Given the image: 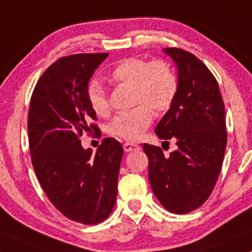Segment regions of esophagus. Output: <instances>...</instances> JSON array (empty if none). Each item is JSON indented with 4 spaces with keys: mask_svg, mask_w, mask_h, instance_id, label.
<instances>
[{
    "mask_svg": "<svg viewBox=\"0 0 252 252\" xmlns=\"http://www.w3.org/2000/svg\"><path fill=\"white\" fill-rule=\"evenodd\" d=\"M140 146L138 145V144H134V143H127L124 144V150H125L126 152H131V151H135V150H139Z\"/></svg>",
    "mask_w": 252,
    "mask_h": 252,
    "instance_id": "esophagus-1",
    "label": "esophagus"
}]
</instances>
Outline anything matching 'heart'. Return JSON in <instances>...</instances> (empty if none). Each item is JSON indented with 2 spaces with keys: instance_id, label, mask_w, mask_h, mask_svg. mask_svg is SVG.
Segmentation results:
<instances>
[{
  "instance_id": "1",
  "label": "heart",
  "mask_w": 252,
  "mask_h": 252,
  "mask_svg": "<svg viewBox=\"0 0 252 252\" xmlns=\"http://www.w3.org/2000/svg\"><path fill=\"white\" fill-rule=\"evenodd\" d=\"M113 84L132 87V103L138 104L129 111L115 115L108 132L126 140H138L154 120V111L170 108L179 90V81L170 64L164 61L148 62L139 57L120 59L107 75ZM87 98L95 114L104 117L111 111L108 97L100 83L92 82L87 89Z\"/></svg>"
}]
</instances>
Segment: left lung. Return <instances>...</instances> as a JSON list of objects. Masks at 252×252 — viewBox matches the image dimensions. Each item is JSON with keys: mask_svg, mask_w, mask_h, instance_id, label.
Wrapping results in <instances>:
<instances>
[{"mask_svg": "<svg viewBox=\"0 0 252 252\" xmlns=\"http://www.w3.org/2000/svg\"><path fill=\"white\" fill-rule=\"evenodd\" d=\"M179 72L175 101L156 126V134L177 149L164 156L159 146L143 144L149 180L165 210L186 214L210 197L224 159L227 132L225 106L213 73L193 53L164 49Z\"/></svg>", "mask_w": 252, "mask_h": 252, "instance_id": "obj_1", "label": "left lung"}]
</instances>
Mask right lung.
Instances as JSON below:
<instances>
[{"mask_svg":"<svg viewBox=\"0 0 252 252\" xmlns=\"http://www.w3.org/2000/svg\"><path fill=\"white\" fill-rule=\"evenodd\" d=\"M108 53H80L59 58L41 75L28 111L32 164L45 194L63 216L95 225L108 218L118 194L124 149L104 138L93 155L80 137L98 131L90 108L89 80Z\"/></svg>","mask_w":252,"mask_h":252,"instance_id":"1","label":"right lung"}]
</instances>
